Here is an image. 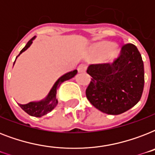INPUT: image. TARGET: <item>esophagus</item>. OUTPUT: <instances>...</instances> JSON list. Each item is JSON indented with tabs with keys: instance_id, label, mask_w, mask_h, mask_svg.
<instances>
[{
	"instance_id": "1",
	"label": "esophagus",
	"mask_w": 155,
	"mask_h": 155,
	"mask_svg": "<svg viewBox=\"0 0 155 155\" xmlns=\"http://www.w3.org/2000/svg\"><path fill=\"white\" fill-rule=\"evenodd\" d=\"M87 70V67L84 64H80L79 67H78V71H79V72H85Z\"/></svg>"
}]
</instances>
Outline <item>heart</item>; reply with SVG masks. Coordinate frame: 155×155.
Returning a JSON list of instances; mask_svg holds the SVG:
<instances>
[{
  "mask_svg": "<svg viewBox=\"0 0 155 155\" xmlns=\"http://www.w3.org/2000/svg\"><path fill=\"white\" fill-rule=\"evenodd\" d=\"M108 44L107 43H101V44H98L97 47H95L94 50L95 51L97 52V54H104L105 53L107 49H108ZM116 51H111L109 53H108V58H112L113 56L115 55Z\"/></svg>",
  "mask_w": 155,
  "mask_h": 155,
  "instance_id": "heart-1",
  "label": "heart"
}]
</instances>
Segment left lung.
Segmentation results:
<instances>
[{
    "instance_id": "left-lung-1",
    "label": "left lung",
    "mask_w": 155,
    "mask_h": 155,
    "mask_svg": "<svg viewBox=\"0 0 155 155\" xmlns=\"http://www.w3.org/2000/svg\"><path fill=\"white\" fill-rule=\"evenodd\" d=\"M87 72L92 77L86 97L103 113L110 115L125 113L142 97L144 66L141 54L132 43L123 45L113 63L92 64Z\"/></svg>"
}]
</instances>
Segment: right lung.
<instances>
[{"instance_id": "1", "label": "right lung", "mask_w": 155, "mask_h": 155, "mask_svg": "<svg viewBox=\"0 0 155 155\" xmlns=\"http://www.w3.org/2000/svg\"><path fill=\"white\" fill-rule=\"evenodd\" d=\"M35 38V37H33L32 38L27 42V44L25 45V47L21 51L20 54L22 53L23 51H25V50L30 47ZM20 54H19L18 55H20ZM14 62H15V61H14ZM76 73H77V71L74 70L72 71H70V72L67 73L65 75H63V76H61V77L56 81V83L54 84L53 87H52V89L51 90V92H50L49 95H48V97H47L44 101H42L39 102H30V103L26 104H19V106L22 108L23 110L25 111V113H28L29 115L33 116V117H41L42 116L46 115V114H47L48 113H50L51 111L53 110L54 108H55V106L57 105V104H58V101L56 99V90L58 89V87L60 86V84L66 81V80H70V79H71L72 77H74Z\"/></svg>"}]
</instances>
